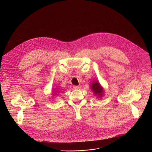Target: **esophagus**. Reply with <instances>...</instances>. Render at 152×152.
I'll return each mask as SVG.
<instances>
[{
    "label": "esophagus",
    "instance_id": "34e87169",
    "mask_svg": "<svg viewBox=\"0 0 152 152\" xmlns=\"http://www.w3.org/2000/svg\"><path fill=\"white\" fill-rule=\"evenodd\" d=\"M80 88L81 87L80 86H73V88L75 89H80Z\"/></svg>",
    "mask_w": 152,
    "mask_h": 152
}]
</instances>
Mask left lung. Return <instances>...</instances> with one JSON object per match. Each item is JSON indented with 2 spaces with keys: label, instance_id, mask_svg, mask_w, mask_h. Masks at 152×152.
Returning a JSON list of instances; mask_svg holds the SVG:
<instances>
[{
  "label": "left lung",
  "instance_id": "obj_1",
  "mask_svg": "<svg viewBox=\"0 0 152 152\" xmlns=\"http://www.w3.org/2000/svg\"><path fill=\"white\" fill-rule=\"evenodd\" d=\"M91 89L94 94L98 97H102L104 94V90L102 87H101L100 84L97 81H94L91 84Z\"/></svg>",
  "mask_w": 152,
  "mask_h": 152
}]
</instances>
